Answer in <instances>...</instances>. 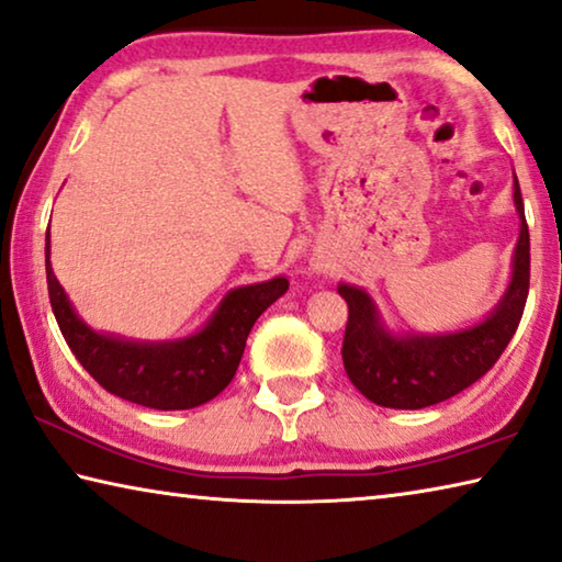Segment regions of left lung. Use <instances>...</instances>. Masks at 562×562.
Returning <instances> with one entry per match:
<instances>
[{"instance_id":"left-lung-1","label":"left lung","mask_w":562,"mask_h":562,"mask_svg":"<svg viewBox=\"0 0 562 562\" xmlns=\"http://www.w3.org/2000/svg\"><path fill=\"white\" fill-rule=\"evenodd\" d=\"M520 237L503 300L483 323L445 335H395L375 302L355 284H337L347 302L342 362L360 393L382 407L420 409L462 393L501 358L520 325L530 288V235L518 177L513 187Z\"/></svg>"}]
</instances>
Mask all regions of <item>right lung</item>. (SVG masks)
<instances>
[{
  "label": "right lung",
  "mask_w": 562,
  "mask_h": 562,
  "mask_svg": "<svg viewBox=\"0 0 562 562\" xmlns=\"http://www.w3.org/2000/svg\"><path fill=\"white\" fill-rule=\"evenodd\" d=\"M52 313L69 350L106 393L153 409H190L210 403L233 382L255 319L288 292L290 282L272 278L227 292L200 333L169 342H139L102 335L75 313L44 245Z\"/></svg>",
  "instance_id": "add662e5"
}]
</instances>
